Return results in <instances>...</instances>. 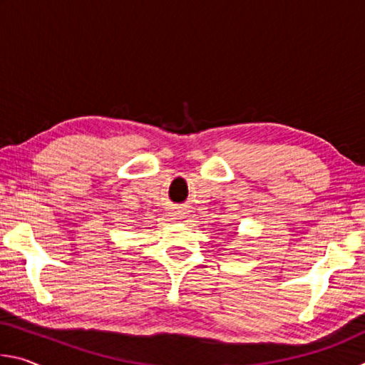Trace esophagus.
I'll return each mask as SVG.
<instances>
[{"label": "esophagus", "mask_w": 365, "mask_h": 365, "mask_svg": "<svg viewBox=\"0 0 365 365\" xmlns=\"http://www.w3.org/2000/svg\"><path fill=\"white\" fill-rule=\"evenodd\" d=\"M175 217H182V212H180V211L175 212Z\"/></svg>", "instance_id": "esophagus-1"}]
</instances>
